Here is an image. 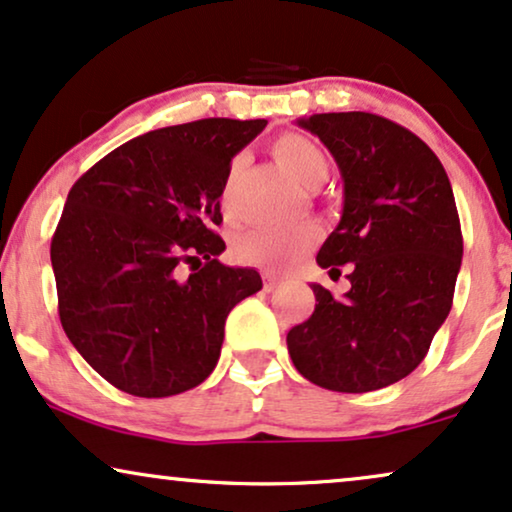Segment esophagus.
<instances>
[{
    "mask_svg": "<svg viewBox=\"0 0 512 512\" xmlns=\"http://www.w3.org/2000/svg\"><path fill=\"white\" fill-rule=\"evenodd\" d=\"M262 278H264V290L271 293V290L278 288V283H281V278L276 274H271V271H262Z\"/></svg>",
    "mask_w": 512,
    "mask_h": 512,
    "instance_id": "1",
    "label": "esophagus"
}]
</instances>
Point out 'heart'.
I'll return each instance as SVG.
<instances>
[{
    "label": "heart",
    "instance_id": "b5f03b06",
    "mask_svg": "<svg viewBox=\"0 0 512 512\" xmlns=\"http://www.w3.org/2000/svg\"><path fill=\"white\" fill-rule=\"evenodd\" d=\"M271 153H274L276 163L295 181H300L302 186L316 189L328 179L331 165H328L326 153L321 151L319 144L302 137V134L286 132L276 137L271 141ZM238 165H241V160H234L229 174H226L222 191L224 212H231V184H234ZM316 241H319V229L314 224H300L295 229L262 226V229H252L238 238L234 243V255L241 262L257 264V267L283 269L293 264L297 257H302L307 250H312Z\"/></svg>",
    "mask_w": 512,
    "mask_h": 512
}]
</instances>
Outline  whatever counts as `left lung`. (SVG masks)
<instances>
[{
    "mask_svg": "<svg viewBox=\"0 0 512 512\" xmlns=\"http://www.w3.org/2000/svg\"><path fill=\"white\" fill-rule=\"evenodd\" d=\"M300 125L333 153L345 184L340 224L316 262L352 288L314 283V314L288 331L297 371L333 392L406 378L454 304L463 236L454 191L432 148L375 113H319Z\"/></svg>",
    "mask_w": 512,
    "mask_h": 512,
    "instance_id": "1",
    "label": "left lung"
}]
</instances>
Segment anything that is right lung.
<instances>
[{"instance_id": "1", "label": "right lung", "mask_w": 512, "mask_h": 512, "mask_svg": "<svg viewBox=\"0 0 512 512\" xmlns=\"http://www.w3.org/2000/svg\"><path fill=\"white\" fill-rule=\"evenodd\" d=\"M267 120L205 118L141 134L89 167L51 238L58 316L84 361L134 397H172L217 366L224 323L262 288L217 260L231 158ZM190 264V274L183 269Z\"/></svg>"}]
</instances>
